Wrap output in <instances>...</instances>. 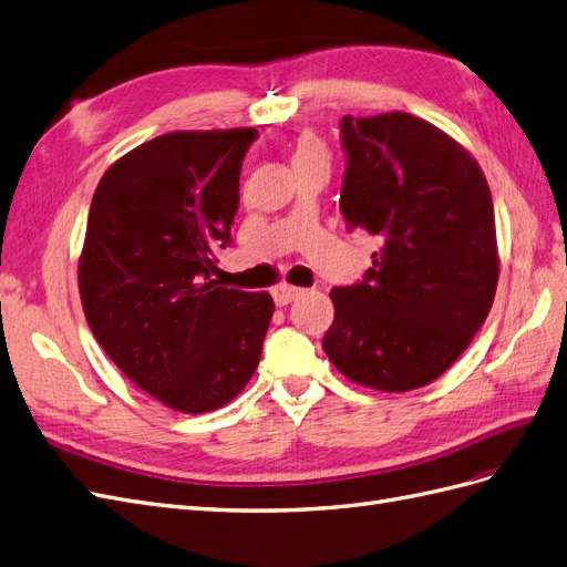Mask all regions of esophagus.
I'll use <instances>...</instances> for the list:
<instances>
[{
	"label": "esophagus",
	"instance_id": "esophagus-1",
	"mask_svg": "<svg viewBox=\"0 0 567 567\" xmlns=\"http://www.w3.org/2000/svg\"><path fill=\"white\" fill-rule=\"evenodd\" d=\"M303 292L301 287H292V285H278L272 289V299L278 307H287V303H292L299 295Z\"/></svg>",
	"mask_w": 567,
	"mask_h": 567
}]
</instances>
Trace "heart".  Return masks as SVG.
Segmentation results:
<instances>
[{
	"label": "heart",
	"instance_id": "b5f03b06",
	"mask_svg": "<svg viewBox=\"0 0 567 567\" xmlns=\"http://www.w3.org/2000/svg\"><path fill=\"white\" fill-rule=\"evenodd\" d=\"M313 153H323V155H326L321 141H318V138H316V136H311V134H303V136L297 141V153H295V157H301V155H313Z\"/></svg>",
	"mask_w": 567,
	"mask_h": 567
}]
</instances>
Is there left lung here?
<instances>
[{
	"instance_id": "obj_1",
	"label": "left lung",
	"mask_w": 567,
	"mask_h": 567,
	"mask_svg": "<svg viewBox=\"0 0 567 567\" xmlns=\"http://www.w3.org/2000/svg\"><path fill=\"white\" fill-rule=\"evenodd\" d=\"M347 229L383 241L364 280L332 287L323 350L383 393L429 385L467 350L498 285L493 200L457 141L404 112L342 117Z\"/></svg>"
}]
</instances>
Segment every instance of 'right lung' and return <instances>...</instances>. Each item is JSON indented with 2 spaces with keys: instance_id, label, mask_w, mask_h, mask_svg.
<instances>
[{
  "instance_id": "right-lung-1",
  "label": "right lung",
  "mask_w": 567,
  "mask_h": 567,
  "mask_svg": "<svg viewBox=\"0 0 567 567\" xmlns=\"http://www.w3.org/2000/svg\"><path fill=\"white\" fill-rule=\"evenodd\" d=\"M256 136H157L120 157L91 203L79 260L85 321L126 379L177 412H210L241 393L275 311L268 292L213 278Z\"/></svg>"
}]
</instances>
